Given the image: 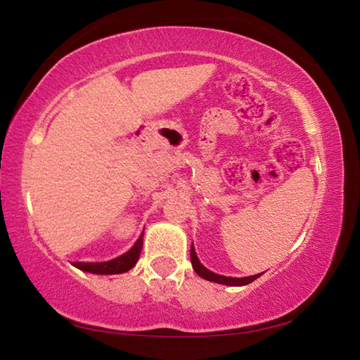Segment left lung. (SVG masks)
Here are the masks:
<instances>
[{
	"label": "left lung",
	"mask_w": 360,
	"mask_h": 360,
	"mask_svg": "<svg viewBox=\"0 0 360 360\" xmlns=\"http://www.w3.org/2000/svg\"><path fill=\"white\" fill-rule=\"evenodd\" d=\"M191 260H192V266H193L195 273H197L200 278L206 279V281H212V283H219V284H227V285H246L249 283H252L254 279H257L259 276H262V273H259V275H254V276H246V278H227V276L216 275V273L210 271L208 268H205L202 264H200L197 254H195L193 243H192V246H191Z\"/></svg>",
	"instance_id": "8db88e82"
}]
</instances>
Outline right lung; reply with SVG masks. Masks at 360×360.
Segmentation results:
<instances>
[{"label": "right lung", "mask_w": 360, "mask_h": 360, "mask_svg": "<svg viewBox=\"0 0 360 360\" xmlns=\"http://www.w3.org/2000/svg\"><path fill=\"white\" fill-rule=\"evenodd\" d=\"M143 249V235L139 236L138 241L135 243L129 252L120 255L117 259H112L109 262H98V264H90V262H75L76 268L82 271L95 273V275H119V273L129 271L130 268L136 265L139 259V254H141Z\"/></svg>", "instance_id": "obj_1"}]
</instances>
